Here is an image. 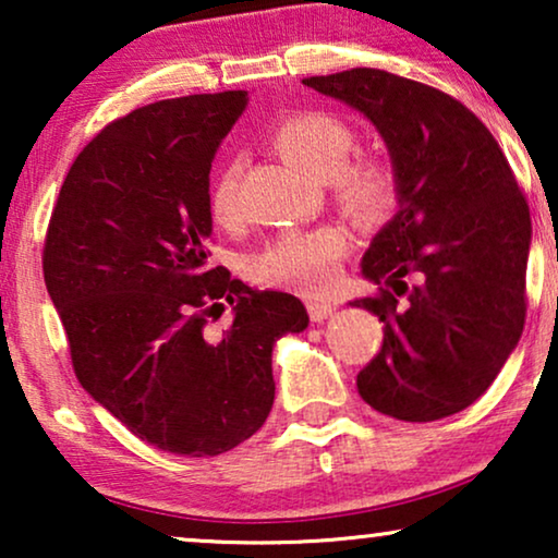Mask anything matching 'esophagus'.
Wrapping results in <instances>:
<instances>
[{"mask_svg": "<svg viewBox=\"0 0 558 558\" xmlns=\"http://www.w3.org/2000/svg\"><path fill=\"white\" fill-rule=\"evenodd\" d=\"M335 310H338V304L327 302V300H310L307 302V312H310L312 323H323V319L330 317Z\"/></svg>", "mask_w": 558, "mask_h": 558, "instance_id": "esophagus-1", "label": "esophagus"}]
</instances>
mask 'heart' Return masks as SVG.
<instances>
[{
    "label": "heart",
    "instance_id": "heart-1",
    "mask_svg": "<svg viewBox=\"0 0 558 558\" xmlns=\"http://www.w3.org/2000/svg\"><path fill=\"white\" fill-rule=\"evenodd\" d=\"M271 144L287 159L330 180L335 201L357 216L388 208L396 195L393 170L380 159H353L355 132L327 111H294L274 126ZM210 216L218 226L241 220V159L223 162L210 182ZM345 251V235L323 226L312 231H287L254 258L258 281L315 294L332 281L335 264Z\"/></svg>",
    "mask_w": 558,
    "mask_h": 558
}]
</instances>
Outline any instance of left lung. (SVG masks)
Returning a JSON list of instances; mask_svg holds the SVG:
<instances>
[{"instance_id":"obj_1","label":"left lung","mask_w":558,"mask_h":558,"mask_svg":"<svg viewBox=\"0 0 558 558\" xmlns=\"http://www.w3.org/2000/svg\"><path fill=\"white\" fill-rule=\"evenodd\" d=\"M302 83L361 111L393 165L399 210L363 256L378 294L353 302L384 323V345L357 391L401 422L452 416L521 340L529 203L495 136L457 98L376 68Z\"/></svg>"}]
</instances>
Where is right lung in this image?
Segmentation results:
<instances>
[{
    "label": "right lung",
    "instance_id": "right-lung-1",
    "mask_svg": "<svg viewBox=\"0 0 558 558\" xmlns=\"http://www.w3.org/2000/svg\"><path fill=\"white\" fill-rule=\"evenodd\" d=\"M246 101L167 98L111 121L68 170L45 235L75 376L162 452L216 457L262 429L274 342L310 325L296 296L208 264L210 162ZM226 301L234 323L213 336L207 317Z\"/></svg>",
    "mask_w": 558,
    "mask_h": 558
}]
</instances>
